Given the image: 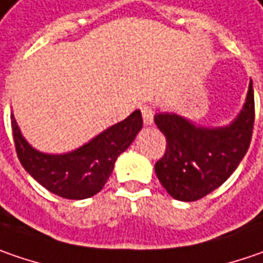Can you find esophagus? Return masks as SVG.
<instances>
[{
  "label": "esophagus",
  "mask_w": 263,
  "mask_h": 263,
  "mask_svg": "<svg viewBox=\"0 0 263 263\" xmlns=\"http://www.w3.org/2000/svg\"><path fill=\"white\" fill-rule=\"evenodd\" d=\"M141 113H143V120L145 125H152L153 123V107L148 106V104H144L141 107Z\"/></svg>",
  "instance_id": "obj_1"
}]
</instances>
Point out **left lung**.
<instances>
[{"label": "left lung", "mask_w": 263, "mask_h": 263, "mask_svg": "<svg viewBox=\"0 0 263 263\" xmlns=\"http://www.w3.org/2000/svg\"><path fill=\"white\" fill-rule=\"evenodd\" d=\"M154 123L166 137L156 175L174 199L196 201L221 187L249 150L255 123L252 81L243 110L227 126H196L177 113H157Z\"/></svg>", "instance_id": "1"}]
</instances>
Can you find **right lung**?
<instances>
[{"label": "right lung", "instance_id": "add662e5", "mask_svg": "<svg viewBox=\"0 0 263 263\" xmlns=\"http://www.w3.org/2000/svg\"><path fill=\"white\" fill-rule=\"evenodd\" d=\"M141 128V111L135 110L126 119L73 152L47 154L29 145L11 115L13 138L22 166L44 189L70 200L88 199L101 191L113 172L116 159L131 145Z\"/></svg>", "mask_w": 263, "mask_h": 263}]
</instances>
